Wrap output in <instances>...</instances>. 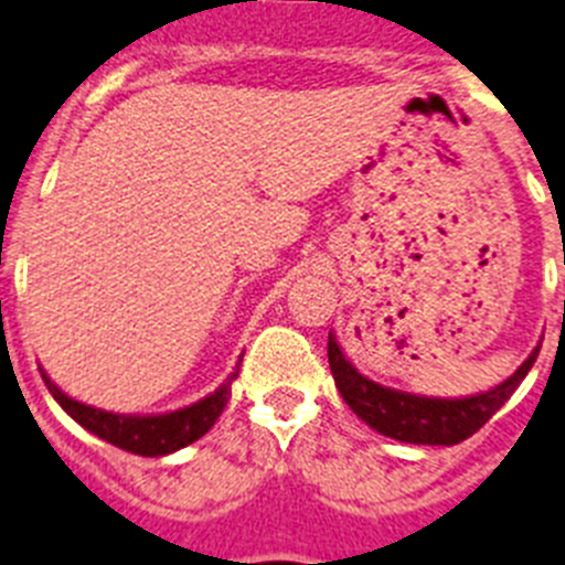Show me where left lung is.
Returning <instances> with one entry per match:
<instances>
[{
	"mask_svg": "<svg viewBox=\"0 0 565 565\" xmlns=\"http://www.w3.org/2000/svg\"><path fill=\"white\" fill-rule=\"evenodd\" d=\"M537 353H541V344L507 382L495 384L492 391L467 398H430L391 391L371 382L344 359L333 333L328 337V364H331L339 393L364 424H371L373 430L396 441L444 444V447L461 444L463 438L481 430L483 424L501 411L503 402L518 391V384L532 371Z\"/></svg>",
	"mask_w": 565,
	"mask_h": 565,
	"instance_id": "8db88e82",
	"label": "left lung"
}]
</instances>
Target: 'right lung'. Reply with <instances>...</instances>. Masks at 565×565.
<instances>
[{"label":"right lung","mask_w":565,"mask_h":565,"mask_svg":"<svg viewBox=\"0 0 565 565\" xmlns=\"http://www.w3.org/2000/svg\"><path fill=\"white\" fill-rule=\"evenodd\" d=\"M42 379L47 384V391L53 393V398L67 411V416L82 424L84 430L104 438L113 447L135 452V456L158 458L181 450V447L198 441V438L212 430L214 422L221 418L223 407H226L228 396H232V382L237 379V371L228 376L226 384H221L217 391L209 393L201 402L189 404L183 411L161 413V416H121V413L98 411V407H89V404L76 402L67 393L58 391L44 371Z\"/></svg>","instance_id":"add662e5"}]
</instances>
